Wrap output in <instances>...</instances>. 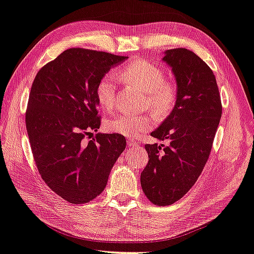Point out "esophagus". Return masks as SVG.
Wrapping results in <instances>:
<instances>
[{
  "mask_svg": "<svg viewBox=\"0 0 254 254\" xmlns=\"http://www.w3.org/2000/svg\"><path fill=\"white\" fill-rule=\"evenodd\" d=\"M127 144H128V146H130V147L137 146V140H136V139H131V138H128V139H127Z\"/></svg>",
  "mask_w": 254,
  "mask_h": 254,
  "instance_id": "esophagus-1",
  "label": "esophagus"
}]
</instances>
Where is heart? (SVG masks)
Returning <instances> with one entry per match:
<instances>
[{"instance_id":"obj_1","label":"heart","mask_w":254,"mask_h":254,"mask_svg":"<svg viewBox=\"0 0 254 254\" xmlns=\"http://www.w3.org/2000/svg\"><path fill=\"white\" fill-rule=\"evenodd\" d=\"M120 79L145 93L146 104L158 116L169 115L177 100V89L166 80L165 73L158 65L146 60H135L118 72ZM117 78L114 72H108L101 78L96 86V99L101 108L110 111L115 108L117 99ZM154 124L151 115H118L105 123L109 131L128 138H135L149 130Z\"/></svg>"}]
</instances>
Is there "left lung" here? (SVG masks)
I'll return each instance as SVG.
<instances>
[{"instance_id": "1", "label": "left lung", "mask_w": 254, "mask_h": 254, "mask_svg": "<svg viewBox=\"0 0 254 254\" xmlns=\"http://www.w3.org/2000/svg\"><path fill=\"white\" fill-rule=\"evenodd\" d=\"M177 85V100L170 115L151 132L168 146L146 144L149 162L140 185L155 205H170L197 181L208 161L221 118V101L212 70L187 49L163 52Z\"/></svg>"}]
</instances>
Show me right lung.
I'll use <instances>...</instances> for the list:
<instances>
[{
  "label": "right lung",
  "instance_id": "1",
  "mask_svg": "<svg viewBox=\"0 0 254 254\" xmlns=\"http://www.w3.org/2000/svg\"><path fill=\"white\" fill-rule=\"evenodd\" d=\"M127 57L69 49L35 77L26 127L40 175L59 196L87 203L103 192L112 167L126 147L125 136L97 132L96 86Z\"/></svg>",
  "mask_w": 254,
  "mask_h": 254
}]
</instances>
